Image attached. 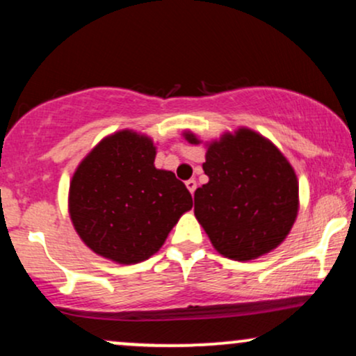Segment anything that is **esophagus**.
Listing matches in <instances>:
<instances>
[{"instance_id":"esophagus-1","label":"esophagus","mask_w":356,"mask_h":356,"mask_svg":"<svg viewBox=\"0 0 356 356\" xmlns=\"http://www.w3.org/2000/svg\"><path fill=\"white\" fill-rule=\"evenodd\" d=\"M186 186H187V189H189L191 194H194L195 189H197V182H195L194 179H189V181L186 182Z\"/></svg>"}]
</instances>
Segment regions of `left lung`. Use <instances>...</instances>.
Returning a JSON list of instances; mask_svg holds the SVG:
<instances>
[{
    "mask_svg": "<svg viewBox=\"0 0 356 356\" xmlns=\"http://www.w3.org/2000/svg\"><path fill=\"white\" fill-rule=\"evenodd\" d=\"M189 144H201L191 130ZM204 174L194 192V214L224 257L251 261L268 254L295 224L300 195L295 169L266 137L248 127L206 142Z\"/></svg>",
    "mask_w": 356,
    "mask_h": 356,
    "instance_id": "obj_1",
    "label": "left lung"
}]
</instances>
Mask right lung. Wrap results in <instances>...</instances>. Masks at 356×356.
I'll return each mask as SVG.
<instances>
[{
    "label": "right lung",
    "mask_w": 356,
    "mask_h": 356,
    "mask_svg": "<svg viewBox=\"0 0 356 356\" xmlns=\"http://www.w3.org/2000/svg\"><path fill=\"white\" fill-rule=\"evenodd\" d=\"M155 154L152 138L124 129L102 138L73 172L68 212L95 254L118 264L149 259L192 209L191 192L154 165Z\"/></svg>",
    "instance_id": "1"
}]
</instances>
